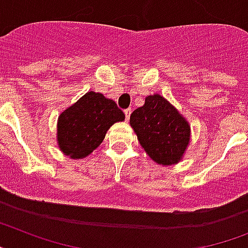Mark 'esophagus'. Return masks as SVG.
<instances>
[{
  "mask_svg": "<svg viewBox=\"0 0 248 248\" xmlns=\"http://www.w3.org/2000/svg\"><path fill=\"white\" fill-rule=\"evenodd\" d=\"M124 114H125V119L126 122H128L129 118H130V114H132V109H126L125 111H124Z\"/></svg>",
  "mask_w": 248,
  "mask_h": 248,
  "instance_id": "1",
  "label": "esophagus"
}]
</instances>
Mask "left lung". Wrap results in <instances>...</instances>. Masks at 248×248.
<instances>
[{"instance_id":"obj_1","label":"left lung","mask_w":248,"mask_h":248,"mask_svg":"<svg viewBox=\"0 0 248 248\" xmlns=\"http://www.w3.org/2000/svg\"><path fill=\"white\" fill-rule=\"evenodd\" d=\"M130 126L147 155L158 165L179 163L190 144L189 122L158 93L147 96L144 105L132 112Z\"/></svg>"}]
</instances>
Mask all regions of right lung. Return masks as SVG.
<instances>
[{"label": "right lung", "instance_id": "add662e5", "mask_svg": "<svg viewBox=\"0 0 248 248\" xmlns=\"http://www.w3.org/2000/svg\"><path fill=\"white\" fill-rule=\"evenodd\" d=\"M124 119L114 100L100 92H87L58 116V148L69 158H85L101 144L110 126Z\"/></svg>", "mask_w": 248, "mask_h": 248}]
</instances>
